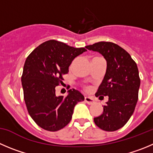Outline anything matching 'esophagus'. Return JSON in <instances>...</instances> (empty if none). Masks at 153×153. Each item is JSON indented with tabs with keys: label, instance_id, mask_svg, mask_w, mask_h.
<instances>
[{
	"label": "esophagus",
	"instance_id": "esophagus-1",
	"mask_svg": "<svg viewBox=\"0 0 153 153\" xmlns=\"http://www.w3.org/2000/svg\"><path fill=\"white\" fill-rule=\"evenodd\" d=\"M85 101L88 104H93L94 102V98L91 97H85Z\"/></svg>",
	"mask_w": 153,
	"mask_h": 153
}]
</instances>
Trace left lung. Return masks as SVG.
Listing matches in <instances>:
<instances>
[{"label": "left lung", "mask_w": 153, "mask_h": 153, "mask_svg": "<svg viewBox=\"0 0 153 153\" xmlns=\"http://www.w3.org/2000/svg\"><path fill=\"white\" fill-rule=\"evenodd\" d=\"M85 48L100 53L106 61V71L96 93L99 99L108 96L103 112L94 118L103 131H115L128 122L138 100L140 79L136 62L126 51L112 42L95 43Z\"/></svg>", "instance_id": "8db88e82"}]
</instances>
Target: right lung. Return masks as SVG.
Returning a JSON list of instances; mask_svg holds the SVG:
<instances>
[{
    "label": "right lung",
    "mask_w": 153,
    "mask_h": 153,
    "mask_svg": "<svg viewBox=\"0 0 153 153\" xmlns=\"http://www.w3.org/2000/svg\"><path fill=\"white\" fill-rule=\"evenodd\" d=\"M55 40L40 44L27 57L23 67L22 86L24 100L31 118L43 129L56 131L72 119L74 108L85 100L79 91L70 89L68 95L57 97L56 87L75 57L85 52Z\"/></svg>",
    "instance_id": "obj_1"
}]
</instances>
